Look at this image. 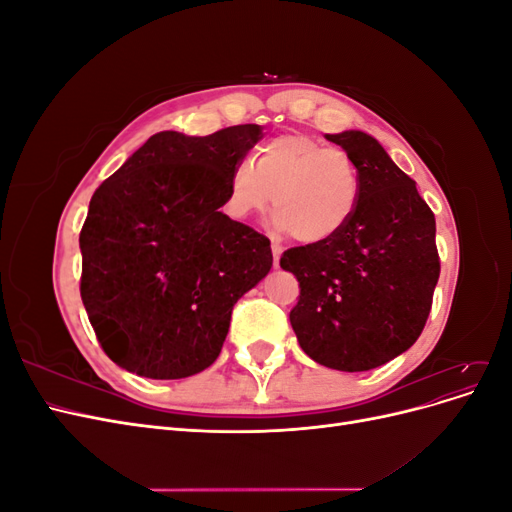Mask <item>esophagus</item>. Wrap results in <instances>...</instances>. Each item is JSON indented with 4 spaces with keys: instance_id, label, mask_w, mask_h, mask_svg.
<instances>
[{
    "instance_id": "34e87169",
    "label": "esophagus",
    "mask_w": 512,
    "mask_h": 512,
    "mask_svg": "<svg viewBox=\"0 0 512 512\" xmlns=\"http://www.w3.org/2000/svg\"><path fill=\"white\" fill-rule=\"evenodd\" d=\"M271 252H273V265H275V269H277V267H280V258H282L284 247H282L280 243H273V245H271Z\"/></svg>"
}]
</instances>
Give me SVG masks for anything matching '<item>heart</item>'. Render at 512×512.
Listing matches in <instances>:
<instances>
[{"label":"heart","mask_w":512,"mask_h":512,"mask_svg":"<svg viewBox=\"0 0 512 512\" xmlns=\"http://www.w3.org/2000/svg\"><path fill=\"white\" fill-rule=\"evenodd\" d=\"M359 198V168L344 149L292 132L262 145L252 166L232 168L224 211L243 222L265 211L273 200L277 230H290L301 243H322L348 226Z\"/></svg>","instance_id":"b5f03b06"}]
</instances>
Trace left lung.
<instances>
[{
    "label": "left lung",
    "mask_w": 512,
    "mask_h": 512,
    "mask_svg": "<svg viewBox=\"0 0 512 512\" xmlns=\"http://www.w3.org/2000/svg\"><path fill=\"white\" fill-rule=\"evenodd\" d=\"M361 175V198L337 237L290 247L299 280L290 324L303 352L339 371H367L421 335L440 277L436 218L384 147L361 130L327 134Z\"/></svg>",
    "instance_id": "obj_1"
}]
</instances>
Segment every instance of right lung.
<instances>
[{
  "label": "right lung",
  "instance_id": "obj_1",
  "mask_svg": "<svg viewBox=\"0 0 512 512\" xmlns=\"http://www.w3.org/2000/svg\"><path fill=\"white\" fill-rule=\"evenodd\" d=\"M260 138L256 123L158 132L91 196L81 299L119 367L179 380L220 356L232 307L273 265L269 239L220 211L232 168Z\"/></svg>",
  "mask_w": 512,
  "mask_h": 512
}]
</instances>
